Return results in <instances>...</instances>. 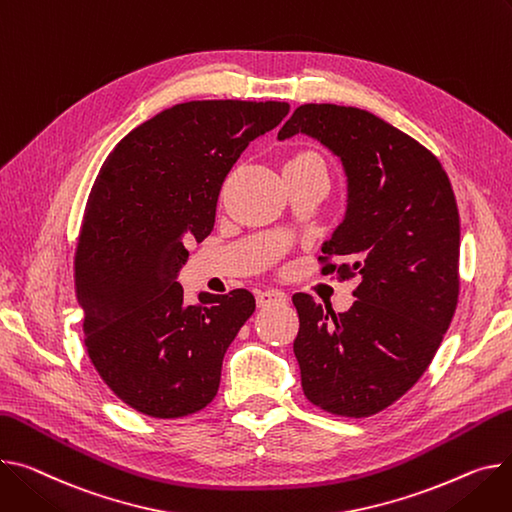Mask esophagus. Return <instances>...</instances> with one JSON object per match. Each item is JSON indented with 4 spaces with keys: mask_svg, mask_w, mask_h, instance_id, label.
<instances>
[{
    "mask_svg": "<svg viewBox=\"0 0 512 512\" xmlns=\"http://www.w3.org/2000/svg\"><path fill=\"white\" fill-rule=\"evenodd\" d=\"M286 302V294L280 290H261L257 292V306L259 309H269L274 304H284Z\"/></svg>",
    "mask_w": 512,
    "mask_h": 512,
    "instance_id": "esophagus-1",
    "label": "esophagus"
}]
</instances>
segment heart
<instances>
[{
  "mask_svg": "<svg viewBox=\"0 0 512 512\" xmlns=\"http://www.w3.org/2000/svg\"><path fill=\"white\" fill-rule=\"evenodd\" d=\"M302 160H317V162H323L321 156L315 154V152H300V154H296L290 162H302Z\"/></svg>",
  "mask_w": 512,
  "mask_h": 512,
  "instance_id": "1",
  "label": "heart"
}]
</instances>
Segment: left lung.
<instances>
[{"label":"left lung","instance_id":"obj_1","mask_svg":"<svg viewBox=\"0 0 512 512\" xmlns=\"http://www.w3.org/2000/svg\"><path fill=\"white\" fill-rule=\"evenodd\" d=\"M306 133L348 177L344 222L323 245L321 274L358 278L350 311L298 292L294 354L302 391L321 410L368 418L410 391L430 366L459 300V210L438 158L356 107L300 105L278 140ZM344 256L346 264H333Z\"/></svg>","mask_w":512,"mask_h":512}]
</instances>
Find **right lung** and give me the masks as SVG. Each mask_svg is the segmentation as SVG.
Returning <instances> with one entry per match:
<instances>
[{"mask_svg":"<svg viewBox=\"0 0 512 512\" xmlns=\"http://www.w3.org/2000/svg\"><path fill=\"white\" fill-rule=\"evenodd\" d=\"M288 102L191 100L135 127L92 185L74 259L84 346L100 379L133 410L183 418L218 393L222 360L255 313V296L177 282L189 251L216 222L232 164L280 125Z\"/></svg>","mask_w":512,"mask_h":512,"instance_id":"obj_1","label":"right lung"}]
</instances>
